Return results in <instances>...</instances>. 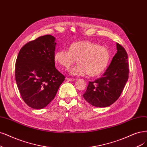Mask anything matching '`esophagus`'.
I'll list each match as a JSON object with an SVG mask.
<instances>
[{
    "mask_svg": "<svg viewBox=\"0 0 147 147\" xmlns=\"http://www.w3.org/2000/svg\"><path fill=\"white\" fill-rule=\"evenodd\" d=\"M66 80H68V81H74L75 80L74 79H70V78H67L66 79Z\"/></svg>",
    "mask_w": 147,
    "mask_h": 147,
    "instance_id": "1",
    "label": "esophagus"
}]
</instances>
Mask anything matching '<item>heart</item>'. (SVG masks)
<instances>
[{
  "instance_id": "heart-1",
  "label": "heart",
  "mask_w": 147,
  "mask_h": 147,
  "mask_svg": "<svg viewBox=\"0 0 147 147\" xmlns=\"http://www.w3.org/2000/svg\"><path fill=\"white\" fill-rule=\"evenodd\" d=\"M54 60L68 69L76 62L79 63L69 71L72 76H97L104 71L109 63L110 55L108 49L90 41H78L71 44L69 50H59L54 54Z\"/></svg>"
}]
</instances>
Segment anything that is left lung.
Masks as SVG:
<instances>
[{
	"label": "left lung",
	"mask_w": 147,
	"mask_h": 147,
	"mask_svg": "<svg viewBox=\"0 0 147 147\" xmlns=\"http://www.w3.org/2000/svg\"><path fill=\"white\" fill-rule=\"evenodd\" d=\"M117 53L102 76L89 82L83 97L90 104L106 107L115 102L121 96L128 79V55L124 48L116 43Z\"/></svg>",
	"instance_id": "8db88e82"
}]
</instances>
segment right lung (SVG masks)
I'll use <instances>...</instances> for the list:
<instances>
[{
  "instance_id": "1",
  "label": "right lung",
  "mask_w": 147,
  "mask_h": 147,
  "mask_svg": "<svg viewBox=\"0 0 147 147\" xmlns=\"http://www.w3.org/2000/svg\"><path fill=\"white\" fill-rule=\"evenodd\" d=\"M56 38L39 37L20 49L15 66V78L22 98L31 108L42 109L54 98L65 80L55 68Z\"/></svg>"
}]
</instances>
